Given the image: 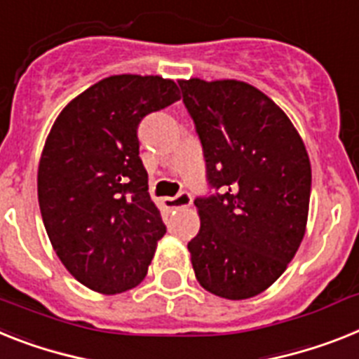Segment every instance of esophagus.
I'll return each instance as SVG.
<instances>
[{
    "instance_id": "obj_1",
    "label": "esophagus",
    "mask_w": 359,
    "mask_h": 359,
    "mask_svg": "<svg viewBox=\"0 0 359 359\" xmlns=\"http://www.w3.org/2000/svg\"><path fill=\"white\" fill-rule=\"evenodd\" d=\"M191 203H194V198H191V195H189V194H186V191L179 194L177 197H165L164 198V206L168 208V210H179V208H188V206H191Z\"/></svg>"
}]
</instances>
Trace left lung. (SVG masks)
<instances>
[{
	"instance_id": "left-lung-1",
	"label": "left lung",
	"mask_w": 359,
	"mask_h": 359,
	"mask_svg": "<svg viewBox=\"0 0 359 359\" xmlns=\"http://www.w3.org/2000/svg\"><path fill=\"white\" fill-rule=\"evenodd\" d=\"M208 165L222 194L197 198L188 243L195 277L224 299L254 297L287 270L309 219L312 170L285 111L241 80H179Z\"/></svg>"
}]
</instances>
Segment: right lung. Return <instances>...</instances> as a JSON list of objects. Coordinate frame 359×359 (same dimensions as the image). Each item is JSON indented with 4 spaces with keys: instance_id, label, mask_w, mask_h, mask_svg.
Here are the masks:
<instances>
[{
    "instance_id": "right-lung-1",
    "label": "right lung",
    "mask_w": 359,
    "mask_h": 359,
    "mask_svg": "<svg viewBox=\"0 0 359 359\" xmlns=\"http://www.w3.org/2000/svg\"><path fill=\"white\" fill-rule=\"evenodd\" d=\"M180 100L173 80L114 74L54 120L38 165V203L54 252L76 281L113 296L142 283L164 237L137 129Z\"/></svg>"
}]
</instances>
